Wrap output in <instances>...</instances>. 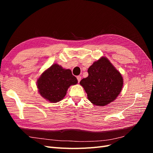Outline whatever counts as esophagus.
<instances>
[{
	"label": "esophagus",
	"instance_id": "34e87169",
	"mask_svg": "<svg viewBox=\"0 0 153 153\" xmlns=\"http://www.w3.org/2000/svg\"><path fill=\"white\" fill-rule=\"evenodd\" d=\"M77 80H78V82H80V80H81V78H82V77H81V76H77Z\"/></svg>",
	"mask_w": 153,
	"mask_h": 153
}]
</instances>
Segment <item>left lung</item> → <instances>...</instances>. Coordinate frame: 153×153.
Listing matches in <instances>:
<instances>
[{
	"instance_id": "obj_1",
	"label": "left lung",
	"mask_w": 153,
	"mask_h": 153,
	"mask_svg": "<svg viewBox=\"0 0 153 153\" xmlns=\"http://www.w3.org/2000/svg\"><path fill=\"white\" fill-rule=\"evenodd\" d=\"M87 72L89 75L80 84L92 104L103 106L116 99L123 89V78L107 58L102 57L95 61Z\"/></svg>"
}]
</instances>
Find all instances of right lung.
<instances>
[{
	"mask_svg": "<svg viewBox=\"0 0 153 153\" xmlns=\"http://www.w3.org/2000/svg\"><path fill=\"white\" fill-rule=\"evenodd\" d=\"M77 83L70 69L53 64L41 74L37 87L43 98L50 103H57L64 98L69 87Z\"/></svg>",
	"mask_w": 153,
	"mask_h": 153,
	"instance_id": "add662e5",
	"label": "right lung"
}]
</instances>
